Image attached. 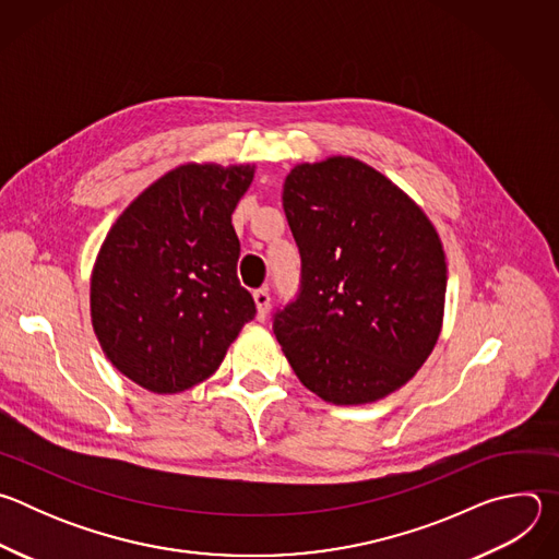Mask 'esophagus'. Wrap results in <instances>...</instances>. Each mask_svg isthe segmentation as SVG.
<instances>
[{
  "label": "esophagus",
  "mask_w": 559,
  "mask_h": 559,
  "mask_svg": "<svg viewBox=\"0 0 559 559\" xmlns=\"http://www.w3.org/2000/svg\"><path fill=\"white\" fill-rule=\"evenodd\" d=\"M254 302H257V316H259V321H265V316H267V311H270V302H272V298H270V292L263 287V289H257L254 292Z\"/></svg>",
  "instance_id": "1"
}]
</instances>
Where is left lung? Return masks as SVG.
Wrapping results in <instances>:
<instances>
[{"label":"left lung","instance_id":"8db88e82","mask_svg":"<svg viewBox=\"0 0 559 559\" xmlns=\"http://www.w3.org/2000/svg\"><path fill=\"white\" fill-rule=\"evenodd\" d=\"M283 210L300 292L274 313V334L298 380L332 405L407 384L442 330L447 261L433 223L354 156L296 166Z\"/></svg>","mask_w":559,"mask_h":559}]
</instances>
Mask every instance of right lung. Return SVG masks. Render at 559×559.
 Here are the masks:
<instances>
[{
  "mask_svg": "<svg viewBox=\"0 0 559 559\" xmlns=\"http://www.w3.org/2000/svg\"><path fill=\"white\" fill-rule=\"evenodd\" d=\"M252 179L254 166H179L110 227L91 278L93 330L139 386L179 393L203 382L254 318L231 225Z\"/></svg>",
  "mask_w": 559,
  "mask_h": 559,
  "instance_id": "add662e5",
  "label": "right lung"
}]
</instances>
